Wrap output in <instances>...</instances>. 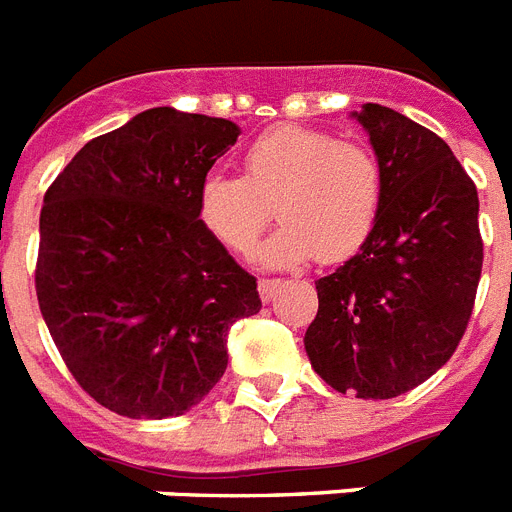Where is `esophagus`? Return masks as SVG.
I'll return each mask as SVG.
<instances>
[{"label": "esophagus", "mask_w": 512, "mask_h": 512, "mask_svg": "<svg viewBox=\"0 0 512 512\" xmlns=\"http://www.w3.org/2000/svg\"><path fill=\"white\" fill-rule=\"evenodd\" d=\"M282 287L280 280H259V295H261V301L269 303L277 295V290Z\"/></svg>", "instance_id": "esophagus-1"}]
</instances>
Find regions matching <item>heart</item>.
I'll return each instance as SVG.
<instances>
[{
	"label": "heart",
	"instance_id": "obj_1",
	"mask_svg": "<svg viewBox=\"0 0 512 512\" xmlns=\"http://www.w3.org/2000/svg\"><path fill=\"white\" fill-rule=\"evenodd\" d=\"M246 177L209 170L196 188V217L227 251H253L269 225L282 227L261 248L266 266L345 261L363 248L382 209V172L369 149L298 125L266 130L243 156Z\"/></svg>",
	"mask_w": 512,
	"mask_h": 512
}]
</instances>
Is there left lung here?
<instances>
[{
    "label": "left lung",
    "instance_id": "1",
    "mask_svg": "<svg viewBox=\"0 0 512 512\" xmlns=\"http://www.w3.org/2000/svg\"><path fill=\"white\" fill-rule=\"evenodd\" d=\"M382 172L371 238L316 282L314 371L337 392L398 398L442 369L474 311L484 261L479 196L437 133L379 104L353 112Z\"/></svg>",
    "mask_w": 512,
    "mask_h": 512
}]
</instances>
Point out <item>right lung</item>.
<instances>
[{"label": "right lung", "mask_w": 512, "mask_h": 512, "mask_svg": "<svg viewBox=\"0 0 512 512\" xmlns=\"http://www.w3.org/2000/svg\"><path fill=\"white\" fill-rule=\"evenodd\" d=\"M235 122L154 107L88 141L49 185L36 295L75 382L128 418L183 416L227 369V332L259 314L256 277L196 217L198 180Z\"/></svg>", "instance_id": "1"}]
</instances>
